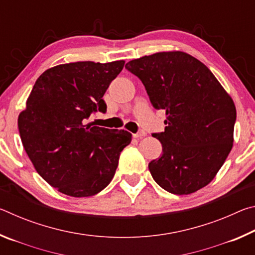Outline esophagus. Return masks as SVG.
<instances>
[{
    "label": "esophagus",
    "mask_w": 255,
    "mask_h": 255,
    "mask_svg": "<svg viewBox=\"0 0 255 255\" xmlns=\"http://www.w3.org/2000/svg\"><path fill=\"white\" fill-rule=\"evenodd\" d=\"M133 138H141V137H144V136H146V132L144 131V130H141V131H139V132H137V133H133Z\"/></svg>",
    "instance_id": "obj_1"
}]
</instances>
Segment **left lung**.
<instances>
[{
  "instance_id": "obj_1",
  "label": "left lung",
  "mask_w": 255,
  "mask_h": 255,
  "mask_svg": "<svg viewBox=\"0 0 255 255\" xmlns=\"http://www.w3.org/2000/svg\"><path fill=\"white\" fill-rule=\"evenodd\" d=\"M126 68L143 82L150 102L165 110V130L154 133L162 156L148 164L159 187L190 195L217 174L234 141V101L204 63L184 51H159Z\"/></svg>"
}]
</instances>
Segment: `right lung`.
Listing matches in <instances>:
<instances>
[{
	"label": "right lung",
	"instance_id": "add662e5",
	"mask_svg": "<svg viewBox=\"0 0 255 255\" xmlns=\"http://www.w3.org/2000/svg\"><path fill=\"white\" fill-rule=\"evenodd\" d=\"M125 65L76 62L50 67L38 77L20 112L18 127L25 153L46 182L64 195H97L114 178L131 133L86 119L106 112L103 96Z\"/></svg>",
	"mask_w": 255,
	"mask_h": 255
}]
</instances>
